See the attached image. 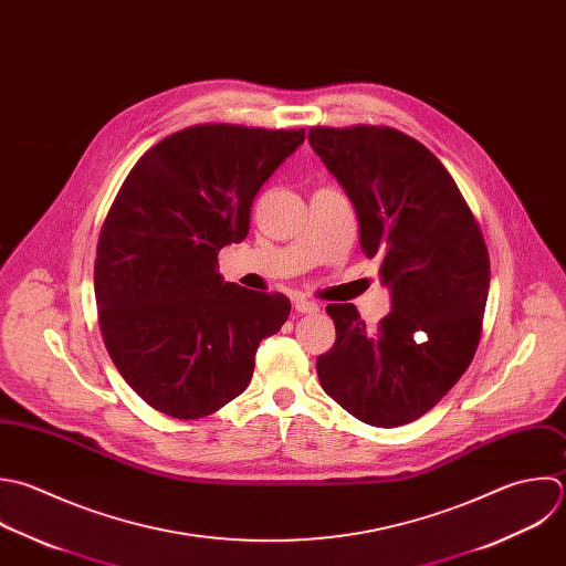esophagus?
Masks as SVG:
<instances>
[{
	"instance_id": "1",
	"label": "esophagus",
	"mask_w": 566,
	"mask_h": 566,
	"mask_svg": "<svg viewBox=\"0 0 566 566\" xmlns=\"http://www.w3.org/2000/svg\"><path fill=\"white\" fill-rule=\"evenodd\" d=\"M293 304H295L297 313H317L319 311V304H315V302H311L306 297H295Z\"/></svg>"
}]
</instances>
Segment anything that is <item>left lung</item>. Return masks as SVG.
Instances as JSON below:
<instances>
[{
  "label": "left lung",
  "mask_w": 566,
  "mask_h": 566,
  "mask_svg": "<svg viewBox=\"0 0 566 566\" xmlns=\"http://www.w3.org/2000/svg\"><path fill=\"white\" fill-rule=\"evenodd\" d=\"M308 143L346 189L366 258L381 260L392 311L375 331L353 304H328L335 346L317 357L331 399L375 428L432 410L481 342L490 253L443 163L412 136L377 125L311 127Z\"/></svg>",
  "instance_id": "left-lung-1"
}]
</instances>
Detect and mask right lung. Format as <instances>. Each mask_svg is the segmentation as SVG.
Wrapping results in <instances>:
<instances>
[{"mask_svg": "<svg viewBox=\"0 0 566 566\" xmlns=\"http://www.w3.org/2000/svg\"><path fill=\"white\" fill-rule=\"evenodd\" d=\"M304 129L205 123L147 149L101 227L94 297L105 348L129 388L174 419L242 395L255 350L291 313L282 293L224 282L218 253L242 242L251 205Z\"/></svg>", "mask_w": 566, "mask_h": 566, "instance_id": "1", "label": "right lung"}]
</instances>
